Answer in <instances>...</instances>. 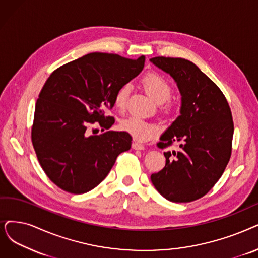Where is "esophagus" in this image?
Returning <instances> with one entry per match:
<instances>
[{
    "mask_svg": "<svg viewBox=\"0 0 258 258\" xmlns=\"http://www.w3.org/2000/svg\"><path fill=\"white\" fill-rule=\"evenodd\" d=\"M132 148L136 149V150H144V149H145V146L142 145V144H140L138 142H133L132 143Z\"/></svg>",
    "mask_w": 258,
    "mask_h": 258,
    "instance_id": "1",
    "label": "esophagus"
}]
</instances>
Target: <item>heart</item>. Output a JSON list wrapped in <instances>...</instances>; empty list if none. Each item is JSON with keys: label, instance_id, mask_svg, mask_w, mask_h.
<instances>
[{"label": "heart", "instance_id": "b5f03b06", "mask_svg": "<svg viewBox=\"0 0 258 258\" xmlns=\"http://www.w3.org/2000/svg\"><path fill=\"white\" fill-rule=\"evenodd\" d=\"M141 84L145 90L146 93L152 98L153 101H156L158 105L164 104L167 101L172 95V86L170 82L156 72L146 74L141 80ZM131 93V85L130 84H122L116 90L113 102L114 106L119 111H125L127 108L128 99ZM119 128L127 132L133 139L140 142H146L152 139L157 135L158 127L154 123L148 122L144 119L138 117H129L120 121Z\"/></svg>", "mask_w": 258, "mask_h": 258}]
</instances>
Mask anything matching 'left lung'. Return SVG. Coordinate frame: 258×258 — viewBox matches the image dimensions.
Listing matches in <instances>:
<instances>
[{"label":"left lung","instance_id":"obj_1","mask_svg":"<svg viewBox=\"0 0 258 258\" xmlns=\"http://www.w3.org/2000/svg\"><path fill=\"white\" fill-rule=\"evenodd\" d=\"M150 61L174 79L182 96L180 115L158 143L163 149L179 142L181 150L164 152L166 164L151 174V182L165 199L191 202L212 189L230 161L232 112L221 90L191 61L170 57Z\"/></svg>","mask_w":258,"mask_h":258}]
</instances>
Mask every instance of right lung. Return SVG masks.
Instances as JSON below:
<instances>
[{
    "label": "right lung",
    "instance_id": "right-lung-1",
    "mask_svg": "<svg viewBox=\"0 0 258 258\" xmlns=\"http://www.w3.org/2000/svg\"><path fill=\"white\" fill-rule=\"evenodd\" d=\"M144 63L145 56L133 60L91 53L49 75L36 102L32 142L41 167L58 187L76 195L90 191L131 148L127 132L109 131L114 118L105 113L114 106L119 86L137 77ZM95 122L102 127L99 136L89 133Z\"/></svg>",
    "mask_w": 258,
    "mask_h": 258
}]
</instances>
